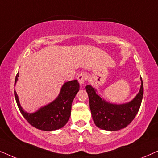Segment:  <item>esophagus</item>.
Returning <instances> with one entry per match:
<instances>
[{
    "mask_svg": "<svg viewBox=\"0 0 158 158\" xmlns=\"http://www.w3.org/2000/svg\"><path fill=\"white\" fill-rule=\"evenodd\" d=\"M86 80H87V75H86L85 73H81L77 77V81H78L81 85H83Z\"/></svg>",
    "mask_w": 158,
    "mask_h": 158,
    "instance_id": "esophagus-1",
    "label": "esophagus"
}]
</instances>
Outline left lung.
I'll use <instances>...</instances> for the list:
<instances>
[{"instance_id":"1","label":"left lung","mask_w":158,"mask_h":158,"mask_svg":"<svg viewBox=\"0 0 158 158\" xmlns=\"http://www.w3.org/2000/svg\"><path fill=\"white\" fill-rule=\"evenodd\" d=\"M139 91L129 102L116 104L101 98L95 88L86 85L89 98L90 109L95 124L107 131H117L128 126L139 111L143 97V82L142 77Z\"/></svg>"}]
</instances>
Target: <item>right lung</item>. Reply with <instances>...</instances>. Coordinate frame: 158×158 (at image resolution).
<instances>
[{
	"label": "right lung",
	"instance_id": "add662e5",
	"mask_svg": "<svg viewBox=\"0 0 158 158\" xmlns=\"http://www.w3.org/2000/svg\"><path fill=\"white\" fill-rule=\"evenodd\" d=\"M19 73L15 79L18 81ZM80 85L77 80L66 82L62 86L58 96L48 104L41 107L34 113L25 111L19 102L16 90L14 96L21 114L31 126L43 131H54L63 127L70 116L73 99L79 91Z\"/></svg>",
	"mask_w": 158,
	"mask_h": 158
}]
</instances>
